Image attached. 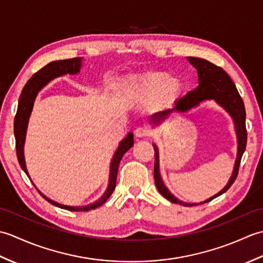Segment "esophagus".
Wrapping results in <instances>:
<instances>
[{"mask_svg":"<svg viewBox=\"0 0 263 263\" xmlns=\"http://www.w3.org/2000/svg\"><path fill=\"white\" fill-rule=\"evenodd\" d=\"M135 136L137 138H144V137L149 136V130H148L147 127H144V126H139V127L136 128Z\"/></svg>","mask_w":263,"mask_h":263,"instance_id":"obj_1","label":"esophagus"}]
</instances>
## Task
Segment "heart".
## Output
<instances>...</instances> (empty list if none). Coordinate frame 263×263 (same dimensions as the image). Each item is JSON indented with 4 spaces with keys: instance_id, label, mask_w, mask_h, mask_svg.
Returning a JSON list of instances; mask_svg holds the SVG:
<instances>
[{
    "instance_id": "heart-1",
    "label": "heart",
    "mask_w": 263,
    "mask_h": 263,
    "mask_svg": "<svg viewBox=\"0 0 263 263\" xmlns=\"http://www.w3.org/2000/svg\"><path fill=\"white\" fill-rule=\"evenodd\" d=\"M126 86L128 95L138 102H152L157 98L161 102H170L180 96L183 90L182 83L175 77L164 72L133 76Z\"/></svg>"
}]
</instances>
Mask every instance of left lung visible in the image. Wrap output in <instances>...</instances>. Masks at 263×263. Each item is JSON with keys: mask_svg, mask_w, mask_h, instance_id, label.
I'll return each instance as SVG.
<instances>
[{"mask_svg": "<svg viewBox=\"0 0 263 263\" xmlns=\"http://www.w3.org/2000/svg\"><path fill=\"white\" fill-rule=\"evenodd\" d=\"M189 62L191 63L198 71V79H199V86L192 91H189L185 96L177 99L174 103L173 108L165 109L163 111H158L155 113L150 121L153 124L158 125L163 123L168 115H171L173 111H180L184 113L192 109L193 107H197L200 103L204 102V100H215L217 104H219L222 108H224L228 114L232 116L234 121V125H235V131L237 136V156L235 160V165H234L233 174L230 178V181L226 184V186L221 190L220 192L215 194L214 197L206 199L203 202L200 203H186L180 201L177 198L173 195L168 189L165 186V184L161 180L160 173H159V152L158 148L154 143L155 149V167H154V177H155V184L157 186L159 193L163 195L164 198L170 200L173 203H178L182 205H198L205 202H209L212 199L219 197L222 193H225L228 189L232 186L234 181L236 180L238 174L239 164H241L242 156L247 148V127H245V107L242 97L236 89V86L234 85L233 80L230 78L226 72L219 66L212 64L211 62L203 59L199 58H187Z\"/></svg>", "mask_w": 263, "mask_h": 263, "instance_id": "left-lung-1", "label": "left lung"}]
</instances>
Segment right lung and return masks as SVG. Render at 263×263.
Returning a JSON list of instances; mask_svg holds the SVG:
<instances>
[{
  "label": "right lung",
  "mask_w": 263,
  "mask_h": 263,
  "mask_svg": "<svg viewBox=\"0 0 263 263\" xmlns=\"http://www.w3.org/2000/svg\"><path fill=\"white\" fill-rule=\"evenodd\" d=\"M81 62H82V58H74V59L62 60V61H53V62L48 63L38 72H36V73L27 81L24 89H22L20 98H19L18 110H16V114L14 117V137H15L16 157H18V161L21 166V168L24 170V172L26 173L28 177H29V174H28V171L26 167L24 146H25V140H26L28 121H29V117L33 107V102H35L38 92L41 91L49 81L55 79V78L63 74H68V73L69 74L79 73L81 69ZM133 143H135V141H133V133L128 132V135L120 142V146L115 152L113 159H111L109 182H108L107 190H106L102 197H100L97 201H95L93 203L82 205V206L64 205L57 202V201L48 199L39 191L38 192L41 193L43 195V198L47 200L49 203H52L54 205L59 206V208H62L65 210L89 211V210L96 209L97 206L102 205L105 201L110 197V194L113 193L114 189L116 186V177H117V171H119L120 161L123 157V155H124L127 150L133 146Z\"/></svg>",
  "instance_id": "add662e5"
}]
</instances>
